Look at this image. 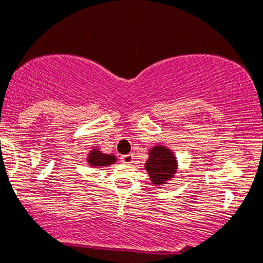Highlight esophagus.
I'll return each instance as SVG.
<instances>
[{
    "instance_id": "1",
    "label": "esophagus",
    "mask_w": 263,
    "mask_h": 263,
    "mask_svg": "<svg viewBox=\"0 0 263 263\" xmlns=\"http://www.w3.org/2000/svg\"><path fill=\"white\" fill-rule=\"evenodd\" d=\"M133 160H134V156L133 154H126L122 156V161L124 164H133Z\"/></svg>"
}]
</instances>
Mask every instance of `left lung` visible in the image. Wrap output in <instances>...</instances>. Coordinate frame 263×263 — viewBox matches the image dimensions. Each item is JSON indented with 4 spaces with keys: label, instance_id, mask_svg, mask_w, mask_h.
<instances>
[{
    "label": "left lung",
    "instance_id": "left-lung-1",
    "mask_svg": "<svg viewBox=\"0 0 263 263\" xmlns=\"http://www.w3.org/2000/svg\"><path fill=\"white\" fill-rule=\"evenodd\" d=\"M176 159L170 149L165 146H154L150 150L145 169L149 173L153 184L161 185L170 180L176 173Z\"/></svg>",
    "mask_w": 263,
    "mask_h": 263
}]
</instances>
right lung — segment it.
I'll use <instances>...</instances> for the list:
<instances>
[{
	"label": "right lung",
	"mask_w": 263,
	"mask_h": 263,
	"mask_svg": "<svg viewBox=\"0 0 263 263\" xmlns=\"http://www.w3.org/2000/svg\"><path fill=\"white\" fill-rule=\"evenodd\" d=\"M88 163L92 166H107V165L116 163V156L102 154L99 150H92V153L88 156Z\"/></svg>",
	"instance_id": "obj_1"
}]
</instances>
